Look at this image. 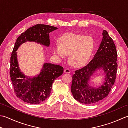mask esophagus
Returning a JSON list of instances; mask_svg holds the SVG:
<instances>
[{
  "mask_svg": "<svg viewBox=\"0 0 128 128\" xmlns=\"http://www.w3.org/2000/svg\"><path fill=\"white\" fill-rule=\"evenodd\" d=\"M65 73H70V70L69 68H66L64 70Z\"/></svg>",
  "mask_w": 128,
  "mask_h": 128,
  "instance_id": "esophagus-1",
  "label": "esophagus"
}]
</instances>
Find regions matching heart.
<instances>
[{
	"mask_svg": "<svg viewBox=\"0 0 128 128\" xmlns=\"http://www.w3.org/2000/svg\"><path fill=\"white\" fill-rule=\"evenodd\" d=\"M94 48V41L90 36L66 33L59 39V45L54 46L58 56L64 58L69 54V60L76 67L82 66L89 62Z\"/></svg>",
	"mask_w": 128,
	"mask_h": 128,
	"instance_id": "obj_1",
	"label": "heart"
}]
</instances>
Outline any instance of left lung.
<instances>
[{
    "label": "left lung",
    "instance_id": "left-lung-1",
    "mask_svg": "<svg viewBox=\"0 0 128 128\" xmlns=\"http://www.w3.org/2000/svg\"><path fill=\"white\" fill-rule=\"evenodd\" d=\"M102 36L101 44L94 58L86 66L75 71L72 75V93L76 100L82 104H94L103 99L109 94L116 81L118 69L116 46L105 30ZM100 68L103 69L106 78L101 86L94 87L90 84L91 78Z\"/></svg>",
    "mask_w": 128,
    "mask_h": 128
}]
</instances>
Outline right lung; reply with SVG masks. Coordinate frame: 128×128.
I'll use <instances>...</instances> for the list:
<instances>
[{
	"label": "right lung",
	"mask_w": 128,
	"mask_h": 128,
	"mask_svg": "<svg viewBox=\"0 0 128 128\" xmlns=\"http://www.w3.org/2000/svg\"><path fill=\"white\" fill-rule=\"evenodd\" d=\"M58 28L48 25L36 24L29 28L18 36L11 54L10 76L16 96L29 104H40L48 98L54 80L62 74V66L51 63H45L38 74L28 77L20 70L18 64L16 52L20 45L26 41L39 42L49 46V32Z\"/></svg>",
	"instance_id": "add662e5"
}]
</instances>
